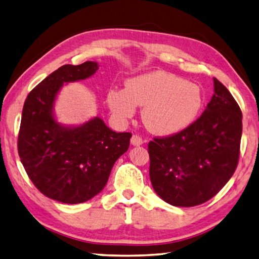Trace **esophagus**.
<instances>
[{"instance_id": "obj_1", "label": "esophagus", "mask_w": 259, "mask_h": 259, "mask_svg": "<svg viewBox=\"0 0 259 259\" xmlns=\"http://www.w3.org/2000/svg\"><path fill=\"white\" fill-rule=\"evenodd\" d=\"M142 144H144V140H142L139 136H133L131 137V145L135 146V147H138V146H141Z\"/></svg>"}]
</instances>
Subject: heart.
<instances>
[{
	"instance_id": "b5f03b06",
	"label": "heart",
	"mask_w": 259,
	"mask_h": 259,
	"mask_svg": "<svg viewBox=\"0 0 259 259\" xmlns=\"http://www.w3.org/2000/svg\"><path fill=\"white\" fill-rule=\"evenodd\" d=\"M107 102L121 121L133 118L137 106L144 107L142 120L147 128L158 136H172L196 120L202 93L194 82L157 70L126 80L125 89L109 90Z\"/></svg>"
}]
</instances>
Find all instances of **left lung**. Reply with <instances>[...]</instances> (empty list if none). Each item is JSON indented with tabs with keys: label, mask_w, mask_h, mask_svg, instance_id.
<instances>
[{
	"label": "left lung",
	"mask_w": 259,
	"mask_h": 259,
	"mask_svg": "<svg viewBox=\"0 0 259 259\" xmlns=\"http://www.w3.org/2000/svg\"><path fill=\"white\" fill-rule=\"evenodd\" d=\"M241 119L237 102L213 78V95L199 119L181 133L148 145L156 194L176 207L200 205L216 195L237 167Z\"/></svg>",
	"instance_id": "obj_1"
}]
</instances>
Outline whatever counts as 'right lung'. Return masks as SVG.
Returning a JSON list of instances; mask_svg holds the SVG:
<instances>
[{
    "label": "right lung",
    "mask_w": 259,
    "mask_h": 259,
    "mask_svg": "<svg viewBox=\"0 0 259 259\" xmlns=\"http://www.w3.org/2000/svg\"><path fill=\"white\" fill-rule=\"evenodd\" d=\"M99 64H65L33 89L23 106L18 149L29 178L43 195L63 203H81L101 192L114 162L129 149L131 134L115 133L99 117L63 124L56 101L64 84L85 80Z\"/></svg>",
    "instance_id": "add662e5"
}]
</instances>
